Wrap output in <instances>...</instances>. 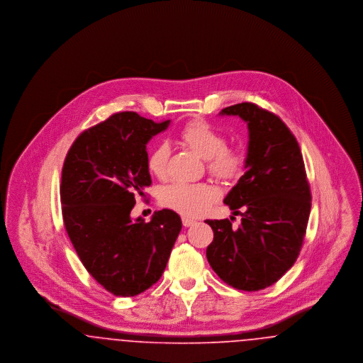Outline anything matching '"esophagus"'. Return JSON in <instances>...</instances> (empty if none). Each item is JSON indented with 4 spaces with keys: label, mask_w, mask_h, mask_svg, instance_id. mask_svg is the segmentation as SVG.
I'll use <instances>...</instances> for the list:
<instances>
[{
    "label": "esophagus",
    "mask_w": 363,
    "mask_h": 363,
    "mask_svg": "<svg viewBox=\"0 0 363 363\" xmlns=\"http://www.w3.org/2000/svg\"><path fill=\"white\" fill-rule=\"evenodd\" d=\"M182 225L185 227H190V225H196V220H193L190 218H182Z\"/></svg>",
    "instance_id": "34e87169"
}]
</instances>
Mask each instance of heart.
Masks as SVG:
<instances>
[{
  "label": "heart",
  "instance_id": "b5f03b06",
  "mask_svg": "<svg viewBox=\"0 0 363 363\" xmlns=\"http://www.w3.org/2000/svg\"><path fill=\"white\" fill-rule=\"evenodd\" d=\"M181 141L193 152L207 159L209 173L220 179H233L241 173L245 156L237 148H227L225 138L216 128L203 120L190 121L179 132ZM170 148L159 144L147 157L148 172L162 178L166 174ZM218 193L207 184L175 182L162 190L160 203L185 216H200L216 201Z\"/></svg>",
  "mask_w": 363,
  "mask_h": 363
}]
</instances>
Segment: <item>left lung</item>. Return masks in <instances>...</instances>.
Returning <instances> with one entry per match:
<instances>
[{
  "mask_svg": "<svg viewBox=\"0 0 363 363\" xmlns=\"http://www.w3.org/2000/svg\"><path fill=\"white\" fill-rule=\"evenodd\" d=\"M219 114L246 122L249 143L245 174L223 200L233 215H241V225L206 220L213 230L208 262L228 286L259 291L298 259L311 215V186L298 141L274 113L245 102Z\"/></svg>",
  "mask_w": 363,
  "mask_h": 363,
  "instance_id": "obj_1",
  "label": "left lung"
}]
</instances>
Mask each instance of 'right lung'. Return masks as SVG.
I'll return each instance as SVG.
<instances>
[{
    "instance_id": "add662e5",
    "label": "right lung",
    "mask_w": 363,
    "mask_h": 363,
    "mask_svg": "<svg viewBox=\"0 0 363 363\" xmlns=\"http://www.w3.org/2000/svg\"><path fill=\"white\" fill-rule=\"evenodd\" d=\"M138 113L113 114L70 147L61 178L62 218L86 271L108 293L135 296L160 279L182 228L178 213L132 219L136 194L151 185L147 144L166 130Z\"/></svg>"
}]
</instances>
